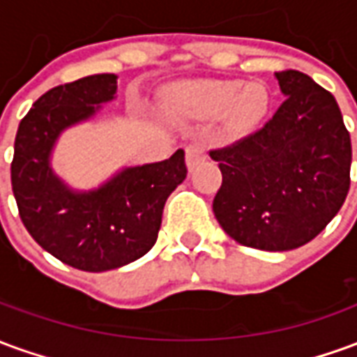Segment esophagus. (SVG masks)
Listing matches in <instances>:
<instances>
[{"label":"esophagus","mask_w":357,"mask_h":357,"mask_svg":"<svg viewBox=\"0 0 357 357\" xmlns=\"http://www.w3.org/2000/svg\"><path fill=\"white\" fill-rule=\"evenodd\" d=\"M204 158H206V145L199 139L191 141V143L185 147L187 168H189V170H193L195 166H197L199 162H202Z\"/></svg>","instance_id":"34e87169"}]
</instances>
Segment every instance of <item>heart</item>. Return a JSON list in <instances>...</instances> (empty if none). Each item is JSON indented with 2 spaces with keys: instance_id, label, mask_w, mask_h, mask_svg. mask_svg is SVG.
I'll return each mask as SVG.
<instances>
[{
  "instance_id": "heart-1",
  "label": "heart",
  "mask_w": 357,
  "mask_h": 357,
  "mask_svg": "<svg viewBox=\"0 0 357 357\" xmlns=\"http://www.w3.org/2000/svg\"><path fill=\"white\" fill-rule=\"evenodd\" d=\"M185 101L199 116H216L225 110L227 128L241 132L260 120L268 107V95L258 84L241 89L237 82H208L187 89Z\"/></svg>"
}]
</instances>
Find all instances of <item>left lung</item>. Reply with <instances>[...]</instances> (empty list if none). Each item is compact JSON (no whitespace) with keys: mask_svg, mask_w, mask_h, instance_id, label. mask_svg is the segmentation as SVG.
<instances>
[{"mask_svg":"<svg viewBox=\"0 0 357 357\" xmlns=\"http://www.w3.org/2000/svg\"><path fill=\"white\" fill-rule=\"evenodd\" d=\"M281 107L239 141L210 151L222 170L212 210L231 239L292 250L317 237L350 189L352 143L335 97L298 70L275 73Z\"/></svg>","mask_w":357,"mask_h":357,"instance_id":"left-lung-1","label":"left lung"}]
</instances>
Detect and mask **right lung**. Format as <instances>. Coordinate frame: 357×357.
Here are the masks:
<instances>
[{
  "mask_svg": "<svg viewBox=\"0 0 357 357\" xmlns=\"http://www.w3.org/2000/svg\"><path fill=\"white\" fill-rule=\"evenodd\" d=\"M116 74H93L43 93L20 120L11 185L22 224L63 264L109 271L147 255L158 237L164 202L185 179V153L118 172L93 191H73L53 174L51 149L63 130L114 99Z\"/></svg>",
  "mask_w": 357,
  "mask_h": 357,
  "instance_id": "obj_1",
  "label": "right lung"
}]
</instances>
